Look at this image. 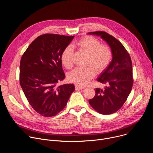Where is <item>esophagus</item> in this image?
<instances>
[{
  "instance_id": "34e87169",
  "label": "esophagus",
  "mask_w": 153,
  "mask_h": 153,
  "mask_svg": "<svg viewBox=\"0 0 153 153\" xmlns=\"http://www.w3.org/2000/svg\"><path fill=\"white\" fill-rule=\"evenodd\" d=\"M75 88H76V89H77V90H83L85 88L84 87H82V86L77 85L75 86Z\"/></svg>"
}]
</instances>
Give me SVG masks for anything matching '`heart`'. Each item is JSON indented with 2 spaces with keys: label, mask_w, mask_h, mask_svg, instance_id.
Returning <instances> with one entry per match:
<instances>
[{
  "label": "heart",
  "mask_w": 153,
  "mask_h": 153,
  "mask_svg": "<svg viewBox=\"0 0 153 153\" xmlns=\"http://www.w3.org/2000/svg\"><path fill=\"white\" fill-rule=\"evenodd\" d=\"M73 46L78 47L88 54L86 64L91 65L85 68H76L68 75V80L79 86H84L95 76L97 73L103 71L110 64L113 54L110 48L102 45L96 37L86 36L77 41ZM73 48L71 46L67 47L61 55V62L63 66L68 69L72 68V57Z\"/></svg>",
  "instance_id": "heart-1"
}]
</instances>
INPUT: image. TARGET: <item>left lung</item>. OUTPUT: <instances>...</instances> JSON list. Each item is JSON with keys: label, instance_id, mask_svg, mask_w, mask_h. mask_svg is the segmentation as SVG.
I'll return each instance as SVG.
<instances>
[{"label": "left lung", "instance_id": "left-lung-1", "mask_svg": "<svg viewBox=\"0 0 153 153\" xmlns=\"http://www.w3.org/2000/svg\"><path fill=\"white\" fill-rule=\"evenodd\" d=\"M88 34L100 36L112 51V60L101 73L97 80L106 86L97 88L95 96L89 100L90 105L102 114L116 113L123 106L132 90L133 79L131 57L122 43L114 37L104 31L90 32Z\"/></svg>", "mask_w": 153, "mask_h": 153}]
</instances>
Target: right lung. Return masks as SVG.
<instances>
[{
	"label": "right lung",
	"mask_w": 153,
	"mask_h": 153,
	"mask_svg": "<svg viewBox=\"0 0 153 153\" xmlns=\"http://www.w3.org/2000/svg\"><path fill=\"white\" fill-rule=\"evenodd\" d=\"M74 36L45 34L29 45L20 63V84L34 110L44 117L57 115L67 105L73 84L57 86L65 75L61 55Z\"/></svg>",
	"instance_id": "1"
}]
</instances>
